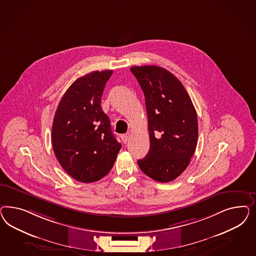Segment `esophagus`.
Segmentation results:
<instances>
[{"instance_id": "1", "label": "esophagus", "mask_w": 256, "mask_h": 256, "mask_svg": "<svg viewBox=\"0 0 256 256\" xmlns=\"http://www.w3.org/2000/svg\"><path fill=\"white\" fill-rule=\"evenodd\" d=\"M130 139V133H126L123 136H122V140L124 142V144H126L128 142V140Z\"/></svg>"}]
</instances>
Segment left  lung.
<instances>
[{
    "mask_svg": "<svg viewBox=\"0 0 256 256\" xmlns=\"http://www.w3.org/2000/svg\"><path fill=\"white\" fill-rule=\"evenodd\" d=\"M144 94L150 149L140 169L158 182L172 181L186 170L198 142V120L185 87L156 66H132Z\"/></svg>",
    "mask_w": 256,
    "mask_h": 256,
    "instance_id": "left-lung-1",
    "label": "left lung"
}]
</instances>
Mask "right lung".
Listing matches in <instances>:
<instances>
[{
  "label": "right lung",
  "instance_id": "obj_1",
  "mask_svg": "<svg viewBox=\"0 0 256 256\" xmlns=\"http://www.w3.org/2000/svg\"><path fill=\"white\" fill-rule=\"evenodd\" d=\"M112 70L93 71L77 78L62 96L52 130L55 156L71 178L90 183L112 168L121 144L101 108V96Z\"/></svg>",
  "mask_w": 256,
  "mask_h": 256
}]
</instances>
